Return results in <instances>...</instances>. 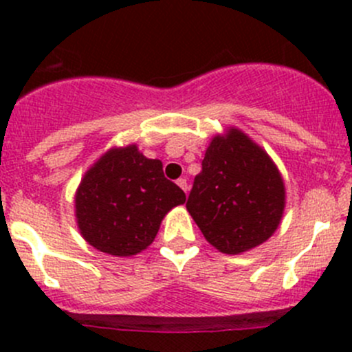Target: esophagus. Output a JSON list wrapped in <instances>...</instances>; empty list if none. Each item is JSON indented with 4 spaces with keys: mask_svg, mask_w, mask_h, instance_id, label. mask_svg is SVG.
<instances>
[{
    "mask_svg": "<svg viewBox=\"0 0 352 352\" xmlns=\"http://www.w3.org/2000/svg\"><path fill=\"white\" fill-rule=\"evenodd\" d=\"M177 186H179L180 189H182L186 194H187V190H189V186H187V179H179V180H177Z\"/></svg>",
    "mask_w": 352,
    "mask_h": 352,
    "instance_id": "34e87169",
    "label": "esophagus"
}]
</instances>
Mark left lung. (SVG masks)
I'll return each instance as SVG.
<instances>
[{
  "instance_id": "obj_1",
  "label": "left lung",
  "mask_w": 352,
  "mask_h": 352,
  "mask_svg": "<svg viewBox=\"0 0 352 352\" xmlns=\"http://www.w3.org/2000/svg\"><path fill=\"white\" fill-rule=\"evenodd\" d=\"M186 206L216 250L242 254L278 230L286 206L285 180L264 148L228 127L209 143Z\"/></svg>"
}]
</instances>
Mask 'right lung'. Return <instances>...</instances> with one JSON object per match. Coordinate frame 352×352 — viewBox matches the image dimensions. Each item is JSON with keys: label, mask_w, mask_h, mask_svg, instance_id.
<instances>
[{"label": "right lung", "mask_w": 352, "mask_h": 352, "mask_svg": "<svg viewBox=\"0 0 352 352\" xmlns=\"http://www.w3.org/2000/svg\"><path fill=\"white\" fill-rule=\"evenodd\" d=\"M184 202V190L163 175V163L127 144L110 148L85 172L74 216L91 247L131 257L153 243L166 212Z\"/></svg>", "instance_id": "1"}]
</instances>
